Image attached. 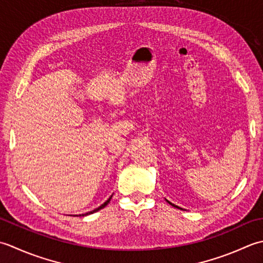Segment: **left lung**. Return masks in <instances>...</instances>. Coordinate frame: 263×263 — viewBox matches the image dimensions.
<instances>
[{
	"instance_id": "left-lung-1",
	"label": "left lung",
	"mask_w": 263,
	"mask_h": 263,
	"mask_svg": "<svg viewBox=\"0 0 263 263\" xmlns=\"http://www.w3.org/2000/svg\"><path fill=\"white\" fill-rule=\"evenodd\" d=\"M165 201H167L168 203H169V204L170 205H173V206H175V208H178V209H180V210H184V209H181V208H179V206H177V205H175V204H173V203H171V202H169L168 200H165Z\"/></svg>"
}]
</instances>
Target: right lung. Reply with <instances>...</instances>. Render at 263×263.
<instances>
[{"instance_id": "right-lung-1", "label": "right lung", "mask_w": 263, "mask_h": 263, "mask_svg": "<svg viewBox=\"0 0 263 263\" xmlns=\"http://www.w3.org/2000/svg\"><path fill=\"white\" fill-rule=\"evenodd\" d=\"M111 197H112V195L109 197V199L108 200H106L104 203H103V204H102V205H100L99 208H96V209H94V210L93 211H89V212H86V213H84V214H79V216L80 217H85V216H88V214H92V213H94V212H98L99 210H101V209H103L104 206H106V205H108V203L110 202V200H111ZM78 217V216H77Z\"/></svg>"}]
</instances>
